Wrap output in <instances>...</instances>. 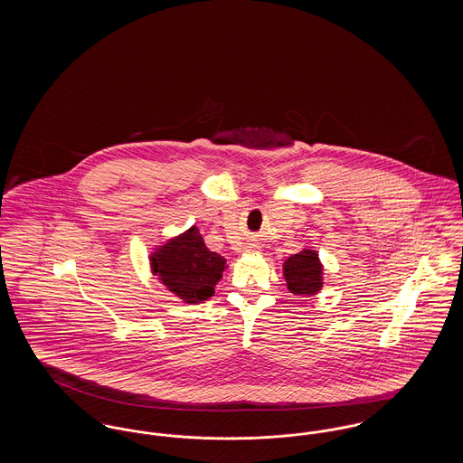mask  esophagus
<instances>
[{"instance_id":"34e87169","label":"esophagus","mask_w":463,"mask_h":463,"mask_svg":"<svg viewBox=\"0 0 463 463\" xmlns=\"http://www.w3.org/2000/svg\"><path fill=\"white\" fill-rule=\"evenodd\" d=\"M250 248H253V246H250Z\"/></svg>"}]
</instances>
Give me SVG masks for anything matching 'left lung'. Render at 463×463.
<instances>
[{
  "label": "left lung",
  "instance_id": "1",
  "mask_svg": "<svg viewBox=\"0 0 463 463\" xmlns=\"http://www.w3.org/2000/svg\"><path fill=\"white\" fill-rule=\"evenodd\" d=\"M283 276L289 293L297 297H314L323 288V264L316 250L304 248L300 253L288 257Z\"/></svg>",
  "mask_w": 463,
  "mask_h": 463
}]
</instances>
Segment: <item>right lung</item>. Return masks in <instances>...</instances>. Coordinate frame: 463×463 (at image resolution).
<instances>
[{
    "label": "right lung",
    "mask_w": 463,
    "mask_h": 463,
    "mask_svg": "<svg viewBox=\"0 0 463 463\" xmlns=\"http://www.w3.org/2000/svg\"><path fill=\"white\" fill-rule=\"evenodd\" d=\"M149 262L161 285L184 304H201L213 297L227 267L222 255L206 248L196 225L157 246Z\"/></svg>",
    "instance_id": "1"
}]
</instances>
